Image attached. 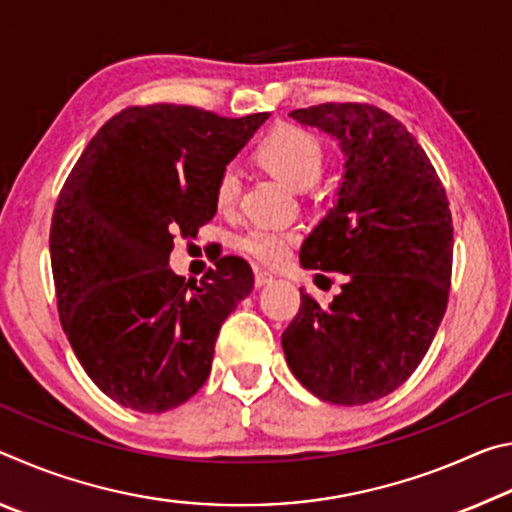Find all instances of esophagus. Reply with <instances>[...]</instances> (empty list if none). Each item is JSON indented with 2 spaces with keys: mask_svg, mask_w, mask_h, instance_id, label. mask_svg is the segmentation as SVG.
Wrapping results in <instances>:
<instances>
[{
  "mask_svg": "<svg viewBox=\"0 0 512 512\" xmlns=\"http://www.w3.org/2000/svg\"><path fill=\"white\" fill-rule=\"evenodd\" d=\"M273 280H275V277L268 273V271H262V268H257V271H255V287L257 289L266 287V284H271Z\"/></svg>",
  "mask_w": 512,
  "mask_h": 512,
  "instance_id": "34e87169",
  "label": "esophagus"
}]
</instances>
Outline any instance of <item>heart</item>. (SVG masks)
<instances>
[{
    "instance_id": "heart-1",
    "label": "heart",
    "mask_w": 512,
    "mask_h": 512,
    "mask_svg": "<svg viewBox=\"0 0 512 512\" xmlns=\"http://www.w3.org/2000/svg\"><path fill=\"white\" fill-rule=\"evenodd\" d=\"M257 158L268 171L293 189H309L323 173L325 149L314 133L307 128L284 124L264 137L259 144ZM241 194V173L230 164L216 178L214 198L219 210H232ZM298 241V232L287 228H271V225H253L241 232L237 248L248 257L262 264H280L289 255L291 246Z\"/></svg>"
}]
</instances>
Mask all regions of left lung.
<instances>
[{
    "label": "left lung",
    "mask_w": 512,
    "mask_h": 512,
    "mask_svg": "<svg viewBox=\"0 0 512 512\" xmlns=\"http://www.w3.org/2000/svg\"><path fill=\"white\" fill-rule=\"evenodd\" d=\"M332 135L343 183L300 248L302 268L343 275L327 307L300 289L282 334L293 375L318 400L357 406L393 393L427 354L447 309L454 228L427 153L393 115L368 103L293 110Z\"/></svg>",
    "instance_id": "left-lung-1"
}]
</instances>
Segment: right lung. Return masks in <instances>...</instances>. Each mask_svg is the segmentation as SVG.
I'll return each instance as SVG.
<instances>
[{
	"label": "right lung",
	"instance_id": "right-lung-1",
	"mask_svg": "<svg viewBox=\"0 0 512 512\" xmlns=\"http://www.w3.org/2000/svg\"><path fill=\"white\" fill-rule=\"evenodd\" d=\"M266 119L173 103L126 108L99 128L60 189L49 232L60 325L117 404L164 413L210 377L223 320L255 277L230 255L185 282L169 253L173 237H196L216 214V178Z\"/></svg>",
	"mask_w": 512,
	"mask_h": 512
}]
</instances>
